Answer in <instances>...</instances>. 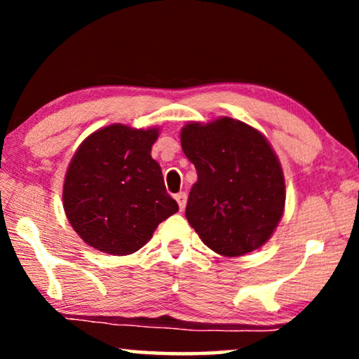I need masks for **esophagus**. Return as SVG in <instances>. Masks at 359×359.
<instances>
[{"label":"esophagus","instance_id":"34e87169","mask_svg":"<svg viewBox=\"0 0 359 359\" xmlns=\"http://www.w3.org/2000/svg\"><path fill=\"white\" fill-rule=\"evenodd\" d=\"M175 199L178 201L180 209H181V210H184V208H186V199H188V196H186V193H183V191H181V193L175 194Z\"/></svg>","mask_w":359,"mask_h":359}]
</instances>
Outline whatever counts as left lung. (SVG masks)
I'll use <instances>...</instances> for the list:
<instances>
[{"label": "left lung", "instance_id": "8db88e82", "mask_svg": "<svg viewBox=\"0 0 359 359\" xmlns=\"http://www.w3.org/2000/svg\"><path fill=\"white\" fill-rule=\"evenodd\" d=\"M181 147L196 166L186 219L224 257H242L268 242L283 217V168L266 137L232 117L181 129Z\"/></svg>", "mask_w": 359, "mask_h": 359}]
</instances>
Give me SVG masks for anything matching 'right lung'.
<instances>
[{"mask_svg": "<svg viewBox=\"0 0 359 359\" xmlns=\"http://www.w3.org/2000/svg\"><path fill=\"white\" fill-rule=\"evenodd\" d=\"M158 129L112 124L78 147L63 183L68 222L90 247L124 257L140 250L160 222L178 212L151 158Z\"/></svg>", "mask_w": 359, "mask_h": 359, "instance_id": "obj_1", "label": "right lung"}]
</instances>
